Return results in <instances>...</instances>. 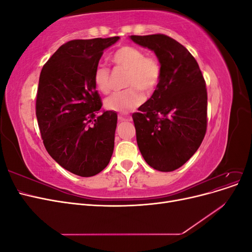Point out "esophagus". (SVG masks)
I'll use <instances>...</instances> for the list:
<instances>
[{
    "label": "esophagus",
    "mask_w": 252,
    "mask_h": 252,
    "mask_svg": "<svg viewBox=\"0 0 252 252\" xmlns=\"http://www.w3.org/2000/svg\"><path fill=\"white\" fill-rule=\"evenodd\" d=\"M118 119H119V121H120V122H126V121H129V120H130V119H129L128 117L124 116V114H119V116H118Z\"/></svg>",
    "instance_id": "1"
}]
</instances>
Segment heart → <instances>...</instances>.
<instances>
[{
    "label": "heart",
    "instance_id": "b5f03b06",
    "mask_svg": "<svg viewBox=\"0 0 252 252\" xmlns=\"http://www.w3.org/2000/svg\"><path fill=\"white\" fill-rule=\"evenodd\" d=\"M111 62L127 71L124 79V90L112 94L105 101L106 108L121 113L131 111L143 102L142 91L151 94L162 79V66L155 57L145 56L143 50L131 45H123L112 53ZM94 83L100 93L107 94L111 89L110 69L97 66L94 72Z\"/></svg>",
    "mask_w": 252,
    "mask_h": 252
}]
</instances>
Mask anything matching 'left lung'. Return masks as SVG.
Returning a JSON list of instances; mask_svg holds the SVG:
<instances>
[{"instance_id": "1", "label": "left lung", "mask_w": 252, "mask_h": 252, "mask_svg": "<svg viewBox=\"0 0 252 252\" xmlns=\"http://www.w3.org/2000/svg\"><path fill=\"white\" fill-rule=\"evenodd\" d=\"M156 52L162 79L149 100L132 114L136 142L146 163L169 172L199 149L207 130V88L199 64L182 44L162 34L131 35Z\"/></svg>"}]
</instances>
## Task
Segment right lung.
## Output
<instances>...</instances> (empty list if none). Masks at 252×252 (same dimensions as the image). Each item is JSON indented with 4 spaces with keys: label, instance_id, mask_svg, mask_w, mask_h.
Wrapping results in <instances>:
<instances>
[{
    "label": "right lung",
    "instance_id": "right-lung-1",
    "mask_svg": "<svg viewBox=\"0 0 252 252\" xmlns=\"http://www.w3.org/2000/svg\"><path fill=\"white\" fill-rule=\"evenodd\" d=\"M119 39L67 42L44 64L40 74L35 114L44 146L59 165L80 177L101 172L113 152L118 116L101 110L94 72L104 49Z\"/></svg>",
    "mask_w": 252,
    "mask_h": 252
}]
</instances>
